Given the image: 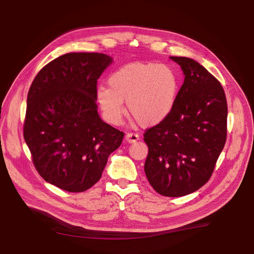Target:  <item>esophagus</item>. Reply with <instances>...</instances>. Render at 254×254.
<instances>
[{
	"instance_id": "esophagus-1",
	"label": "esophagus",
	"mask_w": 254,
	"mask_h": 254,
	"mask_svg": "<svg viewBox=\"0 0 254 254\" xmlns=\"http://www.w3.org/2000/svg\"><path fill=\"white\" fill-rule=\"evenodd\" d=\"M125 140H126L128 143H134V142H136L137 140H139V135H137L136 133L128 132V133H126V135H125Z\"/></svg>"
}]
</instances>
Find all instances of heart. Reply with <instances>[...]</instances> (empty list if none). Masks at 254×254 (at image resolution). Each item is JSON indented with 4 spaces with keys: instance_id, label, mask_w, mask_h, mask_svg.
<instances>
[{
    "instance_id": "heart-1",
    "label": "heart",
    "mask_w": 254,
    "mask_h": 254,
    "mask_svg": "<svg viewBox=\"0 0 254 254\" xmlns=\"http://www.w3.org/2000/svg\"><path fill=\"white\" fill-rule=\"evenodd\" d=\"M101 87L96 99L105 119L112 125L122 122L126 102L129 115L144 127L163 122L172 112L179 82L171 66L153 63H131L121 66Z\"/></svg>"
}]
</instances>
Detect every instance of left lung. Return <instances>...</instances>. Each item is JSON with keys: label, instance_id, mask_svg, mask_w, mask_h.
<instances>
[{"label": "left lung", "instance_id": "8db88e82", "mask_svg": "<svg viewBox=\"0 0 254 254\" xmlns=\"http://www.w3.org/2000/svg\"><path fill=\"white\" fill-rule=\"evenodd\" d=\"M184 81L170 115L146 130L144 171L159 194L181 197L209 181L227 139L228 107L220 82L188 57H170Z\"/></svg>", "mask_w": 254, "mask_h": 254}]
</instances>
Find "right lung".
I'll use <instances>...</instances> for the list:
<instances>
[{
	"mask_svg": "<svg viewBox=\"0 0 254 254\" xmlns=\"http://www.w3.org/2000/svg\"><path fill=\"white\" fill-rule=\"evenodd\" d=\"M113 63L99 53H68L37 74L27 95L24 140L42 178L72 193L101 179L124 132L99 118L96 84Z\"/></svg>",
	"mask_w": 254,
	"mask_h": 254,
	"instance_id": "right-lung-1",
	"label": "right lung"
}]
</instances>
